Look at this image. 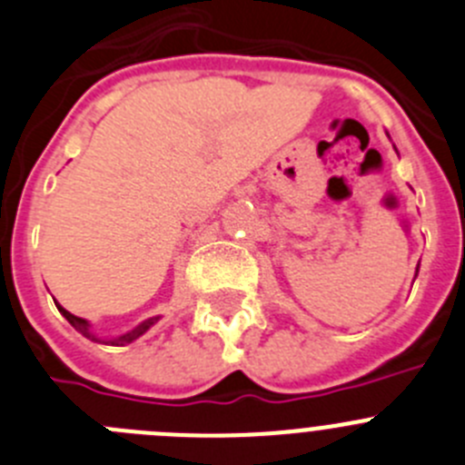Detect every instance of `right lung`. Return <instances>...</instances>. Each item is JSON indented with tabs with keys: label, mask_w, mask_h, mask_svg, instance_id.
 Here are the masks:
<instances>
[{
	"label": "right lung",
	"mask_w": 465,
	"mask_h": 465,
	"mask_svg": "<svg viewBox=\"0 0 465 465\" xmlns=\"http://www.w3.org/2000/svg\"><path fill=\"white\" fill-rule=\"evenodd\" d=\"M54 304H57V302H54ZM57 309H59V313H62V316L66 318V321L71 322V325H74L75 330L80 331V334H83V336H87L89 341H99V343H105V341H101L99 336H96V334H94L92 330H89V322L84 321V318H78V316H74V313H68V311L64 309V306H59V304H57ZM156 321H159V316H156V318H149V321L140 322V325L135 327V330L126 331V334L117 336V339H113V341H108V343H113V346H124V343H131V341H135V339H138V336H143L144 331H147L149 327L154 325Z\"/></svg>",
	"instance_id": "add662e5"
}]
</instances>
